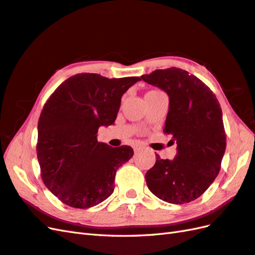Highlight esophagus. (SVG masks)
Returning <instances> with one entry per match:
<instances>
[{"mask_svg": "<svg viewBox=\"0 0 255 255\" xmlns=\"http://www.w3.org/2000/svg\"><path fill=\"white\" fill-rule=\"evenodd\" d=\"M141 148H142V147H141V146H134V148H133V149H134V152H135V153H136V152H139V151H140V149H141Z\"/></svg>", "mask_w": 255, "mask_h": 255, "instance_id": "esophagus-1", "label": "esophagus"}]
</instances>
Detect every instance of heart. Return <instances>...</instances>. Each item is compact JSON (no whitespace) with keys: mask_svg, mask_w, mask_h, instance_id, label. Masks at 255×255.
<instances>
[{"mask_svg":"<svg viewBox=\"0 0 255 255\" xmlns=\"http://www.w3.org/2000/svg\"><path fill=\"white\" fill-rule=\"evenodd\" d=\"M149 93H157V91H149Z\"/></svg>","mask_w":255,"mask_h":255,"instance_id":"1","label":"heart"}]
</instances>
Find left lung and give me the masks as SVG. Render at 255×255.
<instances>
[{"instance_id": "obj_1", "label": "left lung", "mask_w": 255, "mask_h": 255, "mask_svg": "<svg viewBox=\"0 0 255 255\" xmlns=\"http://www.w3.org/2000/svg\"><path fill=\"white\" fill-rule=\"evenodd\" d=\"M141 78L167 93L164 132L177 143L172 160L156 155L145 174L147 187L169 204H187L200 197L220 172L226 148L220 103L205 83L182 69L155 70Z\"/></svg>"}]
</instances>
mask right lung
I'll return each instance as SVG.
<instances>
[{
  "label": "right lung",
  "mask_w": 255,
  "mask_h": 255,
  "mask_svg": "<svg viewBox=\"0 0 255 255\" xmlns=\"http://www.w3.org/2000/svg\"><path fill=\"white\" fill-rule=\"evenodd\" d=\"M140 80L76 74L45 103L37 124V160L44 184L63 204L86 209L113 193L116 170L133 149L99 142L98 129L113 125L123 95Z\"/></svg>",
  "instance_id": "1"
}]
</instances>
